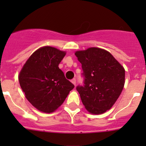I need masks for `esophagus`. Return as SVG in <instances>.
Listing matches in <instances>:
<instances>
[{
	"label": "esophagus",
	"instance_id": "obj_1",
	"mask_svg": "<svg viewBox=\"0 0 146 146\" xmlns=\"http://www.w3.org/2000/svg\"><path fill=\"white\" fill-rule=\"evenodd\" d=\"M71 82H72V83H73V84L74 85V86H75V85H76V79L72 80V81H71Z\"/></svg>",
	"mask_w": 146,
	"mask_h": 146
}]
</instances>
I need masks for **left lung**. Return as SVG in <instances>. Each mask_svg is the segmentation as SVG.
Masks as SVG:
<instances>
[{
	"label": "left lung",
	"instance_id": "obj_1",
	"mask_svg": "<svg viewBox=\"0 0 146 146\" xmlns=\"http://www.w3.org/2000/svg\"><path fill=\"white\" fill-rule=\"evenodd\" d=\"M82 64L84 85L77 86L89 113H104L113 107L124 86L125 70L107 50L90 47L75 52Z\"/></svg>",
	"mask_w": 146,
	"mask_h": 146
}]
</instances>
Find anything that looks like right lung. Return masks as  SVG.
I'll list each match as a JSON object with an SVG mask.
<instances>
[{
    "instance_id": "1",
    "label": "right lung",
    "mask_w": 146,
    "mask_h": 146,
    "mask_svg": "<svg viewBox=\"0 0 146 146\" xmlns=\"http://www.w3.org/2000/svg\"><path fill=\"white\" fill-rule=\"evenodd\" d=\"M65 55L55 47H43L30 56L20 72L19 82L25 97L40 111H55L74 88L58 67Z\"/></svg>"
}]
</instances>
